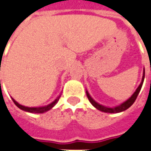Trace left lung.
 <instances>
[{"instance_id": "left-lung-1", "label": "left lung", "mask_w": 151, "mask_h": 151, "mask_svg": "<svg viewBox=\"0 0 151 151\" xmlns=\"http://www.w3.org/2000/svg\"><path fill=\"white\" fill-rule=\"evenodd\" d=\"M144 79H145V69H144V72H143V77H142V80H141L140 84L139 85L138 88H136L134 93L131 95V97H129L127 101L122 102V104L118 105V106H112V107L103 106L101 104H99L98 102L95 101V100L90 96V95L88 94V92L87 90H86V95H87V97H88L89 102L93 105V106H95V108L98 109L99 111H103V112H107V113H118V112H122V111H125V110L129 108L134 103L135 100H136V98H137V96H138L139 91H140L141 88H142V85H143V83H144Z\"/></svg>"}]
</instances>
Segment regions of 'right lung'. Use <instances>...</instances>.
<instances>
[{
    "label": "right lung",
    "mask_w": 151,
    "mask_h": 151,
    "mask_svg": "<svg viewBox=\"0 0 151 151\" xmlns=\"http://www.w3.org/2000/svg\"><path fill=\"white\" fill-rule=\"evenodd\" d=\"M60 97H61V94L58 95V96L56 97V100H55L54 101L51 102L50 104L47 105V106H39V107H29V106H23V105H20V104H19L18 102H17L13 98H12V101H13L14 104L16 105L17 106L18 108L21 109V110H23V111H28V112H31V113H44V112H46V111H48L49 110H50V109L52 108V107L56 105V103L58 102Z\"/></svg>",
    "instance_id": "1"
}]
</instances>
